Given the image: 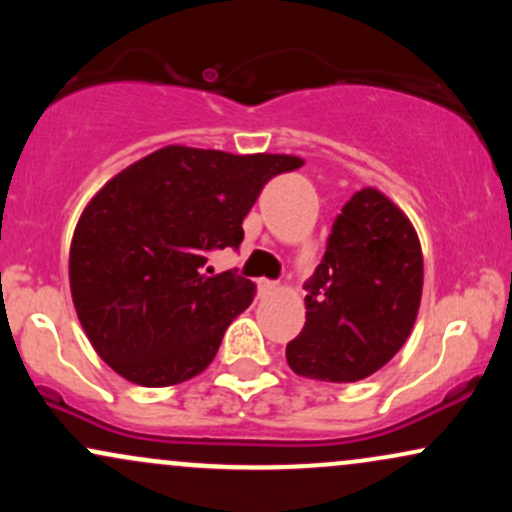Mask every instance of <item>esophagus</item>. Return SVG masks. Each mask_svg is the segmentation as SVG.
I'll return each mask as SVG.
<instances>
[{"label": "esophagus", "instance_id": "34e87169", "mask_svg": "<svg viewBox=\"0 0 512 512\" xmlns=\"http://www.w3.org/2000/svg\"><path fill=\"white\" fill-rule=\"evenodd\" d=\"M276 289H279V284H276V281H269V279L260 281V291L262 293H274Z\"/></svg>", "mask_w": 512, "mask_h": 512}]
</instances>
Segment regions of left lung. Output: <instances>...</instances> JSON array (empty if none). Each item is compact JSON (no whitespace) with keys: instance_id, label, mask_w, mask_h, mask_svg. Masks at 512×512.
<instances>
[{"instance_id":"left-lung-1","label":"left lung","mask_w":512,"mask_h":512,"mask_svg":"<svg viewBox=\"0 0 512 512\" xmlns=\"http://www.w3.org/2000/svg\"><path fill=\"white\" fill-rule=\"evenodd\" d=\"M305 325L286 344L293 373L356 383L402 349L419 313L424 255L404 211L375 187L342 207L315 274L305 281Z\"/></svg>"}]
</instances>
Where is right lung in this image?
Here are the masks:
<instances>
[{
    "instance_id": "1",
    "label": "right lung",
    "mask_w": 512,
    "mask_h": 512,
    "mask_svg": "<svg viewBox=\"0 0 512 512\" xmlns=\"http://www.w3.org/2000/svg\"><path fill=\"white\" fill-rule=\"evenodd\" d=\"M286 154L236 156L163 146L105 182L81 214L69 286L88 342L115 373L144 387L195 378L255 284L214 274L211 252L243 243V219Z\"/></svg>"
}]
</instances>
